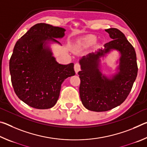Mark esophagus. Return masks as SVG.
<instances>
[{
    "label": "esophagus",
    "mask_w": 147,
    "mask_h": 147,
    "mask_svg": "<svg viewBox=\"0 0 147 147\" xmlns=\"http://www.w3.org/2000/svg\"><path fill=\"white\" fill-rule=\"evenodd\" d=\"M74 71H75V73L77 74L78 73V71H80V69H81L80 65L78 63H75L74 66Z\"/></svg>",
    "instance_id": "obj_1"
}]
</instances>
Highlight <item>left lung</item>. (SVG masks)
Returning <instances> with one entry per match:
<instances>
[{
  "label": "left lung",
  "mask_w": 147,
  "mask_h": 147,
  "mask_svg": "<svg viewBox=\"0 0 147 147\" xmlns=\"http://www.w3.org/2000/svg\"><path fill=\"white\" fill-rule=\"evenodd\" d=\"M105 31L112 40L104 45V49L89 53L80 59L79 92L82 102L86 109L97 112L110 110L126 100L138 71L135 49L124 34L114 28ZM112 49L120 53L119 71L108 78L100 71V58Z\"/></svg>",
  "instance_id": "8db88e82"
}]
</instances>
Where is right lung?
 <instances>
[{
	"mask_svg": "<svg viewBox=\"0 0 147 147\" xmlns=\"http://www.w3.org/2000/svg\"><path fill=\"white\" fill-rule=\"evenodd\" d=\"M65 30L45 23L31 27L16 43L9 59V72L14 91L20 100L36 109H49L58 100L61 86L75 74L74 63L56 61L48 44H58Z\"/></svg>",
	"mask_w": 147,
	"mask_h": 147,
	"instance_id": "obj_1",
	"label": "right lung"
}]
</instances>
